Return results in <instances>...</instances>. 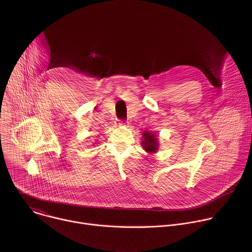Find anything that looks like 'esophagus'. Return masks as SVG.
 I'll return each mask as SVG.
<instances>
[{"instance_id":"obj_1","label":"esophagus","mask_w":252,"mask_h":252,"mask_svg":"<svg viewBox=\"0 0 252 252\" xmlns=\"http://www.w3.org/2000/svg\"><path fill=\"white\" fill-rule=\"evenodd\" d=\"M120 125H121V126H126L128 125V123H127V122H121Z\"/></svg>"}]
</instances>
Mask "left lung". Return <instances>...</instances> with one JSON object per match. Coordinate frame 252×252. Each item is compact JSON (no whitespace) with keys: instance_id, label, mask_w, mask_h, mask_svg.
Returning <instances> with one entry per match:
<instances>
[{"instance_id":"obj_1","label":"left lung","mask_w":252,"mask_h":252,"mask_svg":"<svg viewBox=\"0 0 252 252\" xmlns=\"http://www.w3.org/2000/svg\"><path fill=\"white\" fill-rule=\"evenodd\" d=\"M141 147L149 154H156L158 151V137L153 131H143L141 134Z\"/></svg>"}]
</instances>
